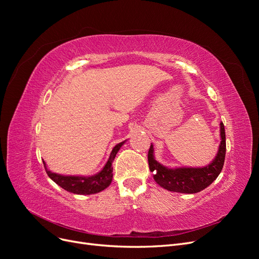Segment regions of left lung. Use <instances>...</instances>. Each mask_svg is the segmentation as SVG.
Segmentation results:
<instances>
[{
	"label": "left lung",
	"mask_w": 259,
	"mask_h": 259,
	"mask_svg": "<svg viewBox=\"0 0 259 259\" xmlns=\"http://www.w3.org/2000/svg\"><path fill=\"white\" fill-rule=\"evenodd\" d=\"M221 144L217 154L209 164L202 167H166L155 160L151 144L148 152L149 168L155 183L168 191L179 193H197L205 189L221 174L226 155L225 126L221 122Z\"/></svg>",
	"instance_id": "8db88e82"
}]
</instances>
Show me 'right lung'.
<instances>
[{
	"label": "right lung",
	"instance_id": "add662e5",
	"mask_svg": "<svg viewBox=\"0 0 259 259\" xmlns=\"http://www.w3.org/2000/svg\"><path fill=\"white\" fill-rule=\"evenodd\" d=\"M126 140L115 145V147L112 149L110 153V156L105 164L100 171L97 174L92 176H72V175H60L57 173H53L50 169H48L45 162L43 161L44 167L46 173H48L49 177L56 183L58 186H60L62 189L67 190L68 192H71L74 194H94L98 193L100 191L105 190L107 187L110 186L112 182V162L115 158L117 151L120 150V148L125 144Z\"/></svg>",
	"mask_w": 259,
	"mask_h": 259
}]
</instances>
